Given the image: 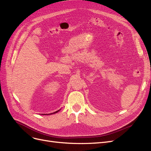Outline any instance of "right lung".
Segmentation results:
<instances>
[{
    "mask_svg": "<svg viewBox=\"0 0 151 151\" xmlns=\"http://www.w3.org/2000/svg\"><path fill=\"white\" fill-rule=\"evenodd\" d=\"M59 110H60V109H59ZM59 110H58V111H55V112H54V113H50V114H51V115H52V114H54V113H57L58 111H59ZM45 115H46V114H45Z\"/></svg>",
    "mask_w": 151,
    "mask_h": 151,
    "instance_id": "right-lung-1",
    "label": "right lung"
}]
</instances>
